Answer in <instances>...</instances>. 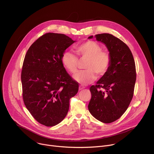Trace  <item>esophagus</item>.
Masks as SVG:
<instances>
[{"mask_svg":"<svg viewBox=\"0 0 154 154\" xmlns=\"http://www.w3.org/2000/svg\"><path fill=\"white\" fill-rule=\"evenodd\" d=\"M85 88V87L84 86H81V85H80L79 86V90H82L83 89H84Z\"/></svg>","mask_w":154,"mask_h":154,"instance_id":"1","label":"esophagus"}]
</instances>
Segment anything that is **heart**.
<instances>
[{
  "instance_id": "heart-1",
  "label": "heart",
  "mask_w": 154,
  "mask_h": 154,
  "mask_svg": "<svg viewBox=\"0 0 154 154\" xmlns=\"http://www.w3.org/2000/svg\"><path fill=\"white\" fill-rule=\"evenodd\" d=\"M102 49V46L93 41H88L75 48L80 60L86 61L84 66L86 70L74 76L77 82L83 85H88L95 81L96 74L102 77L106 73L111 65L112 58L108 51ZM61 61L64 68L70 73L74 74L77 72L80 61L74 54L64 52Z\"/></svg>"
}]
</instances>
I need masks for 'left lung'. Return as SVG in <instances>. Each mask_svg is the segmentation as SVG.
I'll list each match as a JSON object with an SVG mask.
<instances>
[{
  "label": "left lung",
  "mask_w": 154,
  "mask_h": 154,
  "mask_svg": "<svg viewBox=\"0 0 154 154\" xmlns=\"http://www.w3.org/2000/svg\"><path fill=\"white\" fill-rule=\"evenodd\" d=\"M104 43L111 55V65L96 85L90 87V113L103 123H111L125 113L133 98L136 82L135 60L122 41L109 33L96 35ZM90 36L88 38H93Z\"/></svg>",
  "instance_id": "obj_1"
}]
</instances>
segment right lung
<instances>
[{"instance_id": "obj_1", "label": "right lung", "mask_w": 154, "mask_h": 154, "mask_svg": "<svg viewBox=\"0 0 154 154\" xmlns=\"http://www.w3.org/2000/svg\"><path fill=\"white\" fill-rule=\"evenodd\" d=\"M75 42L64 34L47 33L27 51L21 72L24 103L39 123L52 127L66 116L69 100L79 91L78 83L61 61L65 50Z\"/></svg>"}]
</instances>
